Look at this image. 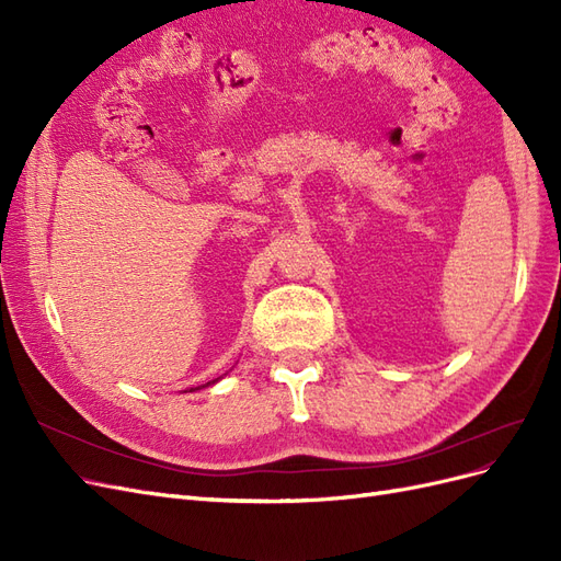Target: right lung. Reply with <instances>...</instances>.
Returning <instances> with one entry per match:
<instances>
[{"label":"right lung","mask_w":561,"mask_h":561,"mask_svg":"<svg viewBox=\"0 0 561 561\" xmlns=\"http://www.w3.org/2000/svg\"><path fill=\"white\" fill-rule=\"evenodd\" d=\"M213 383H215V381H213Z\"/></svg>","instance_id":"add662e5"}]
</instances>
